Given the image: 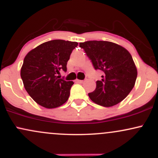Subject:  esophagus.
I'll list each match as a JSON object with an SVG mask.
<instances>
[{"label": "esophagus", "mask_w": 158, "mask_h": 158, "mask_svg": "<svg viewBox=\"0 0 158 158\" xmlns=\"http://www.w3.org/2000/svg\"><path fill=\"white\" fill-rule=\"evenodd\" d=\"M76 81H77V82H78V83H83V80H79V79H77V80H76Z\"/></svg>", "instance_id": "1"}]
</instances>
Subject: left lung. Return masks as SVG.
I'll list each match as a JSON object with an SVG mask.
<instances>
[{"mask_svg": "<svg viewBox=\"0 0 158 158\" xmlns=\"http://www.w3.org/2000/svg\"><path fill=\"white\" fill-rule=\"evenodd\" d=\"M95 70H102L90 99L104 107L115 106L129 94L135 86L137 71L129 52L119 45L106 41L79 43Z\"/></svg>", "mask_w": 158, "mask_h": 158, "instance_id": "obj_1", "label": "left lung"}]
</instances>
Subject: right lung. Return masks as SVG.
Returning a JSON list of instances; mask_svg holds the SVG:
<instances>
[{
	"label": "right lung",
	"instance_id": "right-lung-1",
	"mask_svg": "<svg viewBox=\"0 0 158 158\" xmlns=\"http://www.w3.org/2000/svg\"><path fill=\"white\" fill-rule=\"evenodd\" d=\"M77 42L56 39L40 44L23 59L21 77L27 93L46 108H54L67 102L73 81L59 79L60 70L67 71L70 54Z\"/></svg>",
	"mask_w": 158,
	"mask_h": 158
}]
</instances>
